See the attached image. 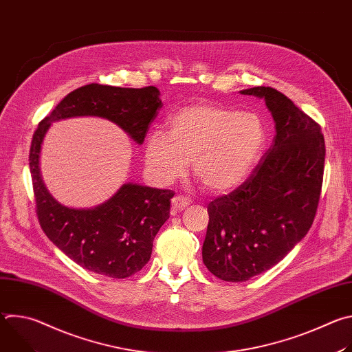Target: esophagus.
I'll return each mask as SVG.
<instances>
[{
	"mask_svg": "<svg viewBox=\"0 0 352 352\" xmlns=\"http://www.w3.org/2000/svg\"><path fill=\"white\" fill-rule=\"evenodd\" d=\"M190 204V200L184 196V195H175L173 199H171V205H173V209L174 210H182L185 209L188 205Z\"/></svg>",
	"mask_w": 352,
	"mask_h": 352,
	"instance_id": "obj_1",
	"label": "esophagus"
}]
</instances>
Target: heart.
<instances>
[{"mask_svg": "<svg viewBox=\"0 0 352 352\" xmlns=\"http://www.w3.org/2000/svg\"><path fill=\"white\" fill-rule=\"evenodd\" d=\"M266 142L259 116L239 113L212 102L177 110L167 121V135L150 133L146 162L156 175L171 181L192 160L195 178L206 189L224 192L238 186L252 171Z\"/></svg>", "mask_w": 352, "mask_h": 352, "instance_id": "1", "label": "heart"}]
</instances>
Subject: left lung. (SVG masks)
Segmentation results:
<instances>
[{
    "mask_svg": "<svg viewBox=\"0 0 352 352\" xmlns=\"http://www.w3.org/2000/svg\"><path fill=\"white\" fill-rule=\"evenodd\" d=\"M265 98L273 144L250 175L208 206L204 263L224 281H246L277 265L309 231L320 199L326 146L320 125L273 87L241 91Z\"/></svg>",
    "mask_w": 352,
    "mask_h": 352,
    "instance_id": "1",
    "label": "left lung"
}]
</instances>
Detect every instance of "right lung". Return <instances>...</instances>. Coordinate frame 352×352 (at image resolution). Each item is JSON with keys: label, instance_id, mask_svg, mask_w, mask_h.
Segmentation results:
<instances>
[{"label": "right lung", "instance_id": "add662e5", "mask_svg": "<svg viewBox=\"0 0 352 352\" xmlns=\"http://www.w3.org/2000/svg\"><path fill=\"white\" fill-rule=\"evenodd\" d=\"M159 94L155 86L133 89L90 83L61 100L33 133L29 166L40 227L50 241L86 270L111 278H126L139 272L152 255L156 234L170 217L174 192L126 184L109 202L94 209L65 208L47 192L40 177L43 138L53 121L97 116L116 122L142 144L163 106Z\"/></svg>", "mask_w": 352, "mask_h": 352}]
</instances>
